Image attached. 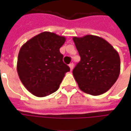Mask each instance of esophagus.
<instances>
[{
	"label": "esophagus",
	"instance_id": "obj_1",
	"mask_svg": "<svg viewBox=\"0 0 131 131\" xmlns=\"http://www.w3.org/2000/svg\"><path fill=\"white\" fill-rule=\"evenodd\" d=\"M69 67H70V69L72 71V70H73V69H74V64H73V63H71V64H69Z\"/></svg>",
	"mask_w": 131,
	"mask_h": 131
}]
</instances>
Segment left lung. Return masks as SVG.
<instances>
[{"instance_id":"obj_1","label":"left lung","mask_w":131,"mask_h":131,"mask_svg":"<svg viewBox=\"0 0 131 131\" xmlns=\"http://www.w3.org/2000/svg\"><path fill=\"white\" fill-rule=\"evenodd\" d=\"M73 40L81 57L73 70L79 88L95 96L106 93L120 74L118 52L107 40L97 36L74 37Z\"/></svg>"}]
</instances>
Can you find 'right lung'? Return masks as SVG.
Here are the masks:
<instances>
[{
    "instance_id": "1",
    "label": "right lung",
    "mask_w": 131,
    "mask_h": 131,
    "mask_svg": "<svg viewBox=\"0 0 131 131\" xmlns=\"http://www.w3.org/2000/svg\"><path fill=\"white\" fill-rule=\"evenodd\" d=\"M65 40L64 36L44 31L21 47L17 73L24 87L35 96L46 97L57 91L65 74L70 71L60 52Z\"/></svg>"
}]
</instances>
